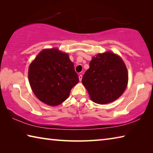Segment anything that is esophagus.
I'll return each instance as SVG.
<instances>
[{
  "mask_svg": "<svg viewBox=\"0 0 153 153\" xmlns=\"http://www.w3.org/2000/svg\"><path fill=\"white\" fill-rule=\"evenodd\" d=\"M82 74H80V75H79V81H82Z\"/></svg>",
  "mask_w": 153,
  "mask_h": 153,
  "instance_id": "34e87169",
  "label": "esophagus"
}]
</instances>
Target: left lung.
<instances>
[{
    "instance_id": "left-lung-1",
    "label": "left lung",
    "mask_w": 153,
    "mask_h": 153,
    "mask_svg": "<svg viewBox=\"0 0 153 153\" xmlns=\"http://www.w3.org/2000/svg\"><path fill=\"white\" fill-rule=\"evenodd\" d=\"M128 72L124 60L111 51L93 56L82 83L89 97L98 104H108L117 100L126 89Z\"/></svg>"
}]
</instances>
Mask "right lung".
I'll return each mask as SVG.
<instances>
[{
    "label": "right lung",
    "mask_w": 153,
    "mask_h": 153,
    "mask_svg": "<svg viewBox=\"0 0 153 153\" xmlns=\"http://www.w3.org/2000/svg\"><path fill=\"white\" fill-rule=\"evenodd\" d=\"M28 79L36 97L50 106L63 103L79 82L69 55L57 48H45L37 55L29 64Z\"/></svg>",
    "instance_id": "add662e5"
}]
</instances>
